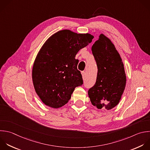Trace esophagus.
<instances>
[{
    "label": "esophagus",
    "mask_w": 150,
    "mask_h": 150,
    "mask_svg": "<svg viewBox=\"0 0 150 150\" xmlns=\"http://www.w3.org/2000/svg\"><path fill=\"white\" fill-rule=\"evenodd\" d=\"M81 74H82V76H83V79H85L86 76V72H85V71H82V72H81Z\"/></svg>",
    "instance_id": "esophagus-1"
}]
</instances>
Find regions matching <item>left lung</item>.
Listing matches in <instances>:
<instances>
[{
  "instance_id": "8db88e82",
  "label": "left lung",
  "mask_w": 150,
  "mask_h": 150,
  "mask_svg": "<svg viewBox=\"0 0 150 150\" xmlns=\"http://www.w3.org/2000/svg\"><path fill=\"white\" fill-rule=\"evenodd\" d=\"M98 71L88 97L98 109L111 110L119 103L126 84L124 64L111 40L101 34L91 47Z\"/></svg>"
}]
</instances>
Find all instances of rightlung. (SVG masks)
<instances>
[{
  "mask_svg": "<svg viewBox=\"0 0 150 150\" xmlns=\"http://www.w3.org/2000/svg\"><path fill=\"white\" fill-rule=\"evenodd\" d=\"M90 34L69 30L53 35L39 51L33 64L32 80L35 91L46 105L57 108L70 99L76 87L83 84L77 70V52L92 42Z\"/></svg>",
  "mask_w": 150,
  "mask_h": 150,
  "instance_id": "add662e5",
  "label": "right lung"
}]
</instances>
